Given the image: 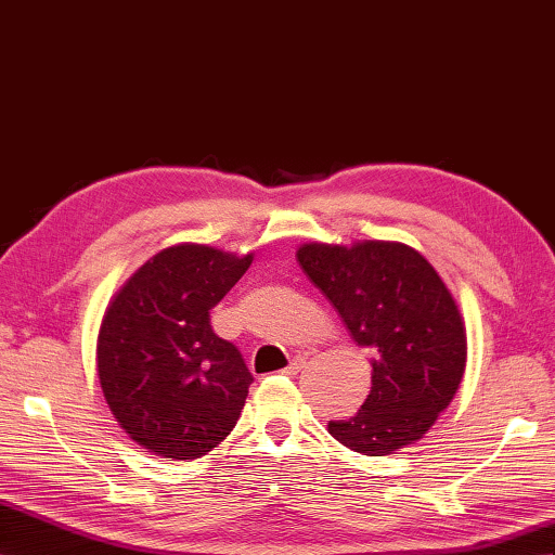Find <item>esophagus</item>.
<instances>
[{"label": "esophagus", "mask_w": 555, "mask_h": 555, "mask_svg": "<svg viewBox=\"0 0 555 555\" xmlns=\"http://www.w3.org/2000/svg\"><path fill=\"white\" fill-rule=\"evenodd\" d=\"M304 366H306V357H304V354H298V357H294V359H292V362L287 364V369H284V371H287L289 376H296V373L301 371Z\"/></svg>", "instance_id": "34e87169"}]
</instances>
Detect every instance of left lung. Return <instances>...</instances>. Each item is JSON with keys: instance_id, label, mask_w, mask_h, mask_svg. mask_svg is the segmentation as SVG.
<instances>
[{"instance_id": "left-lung-1", "label": "left lung", "mask_w": 555, "mask_h": 555, "mask_svg": "<svg viewBox=\"0 0 555 555\" xmlns=\"http://www.w3.org/2000/svg\"><path fill=\"white\" fill-rule=\"evenodd\" d=\"M296 259L371 354L366 401L354 415L328 421V434L369 457L421 441L467 366V332L451 289L403 243H306Z\"/></svg>"}]
</instances>
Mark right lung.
<instances>
[{
    "instance_id": "obj_1",
    "label": "right lung",
    "mask_w": 555,
    "mask_h": 555,
    "mask_svg": "<svg viewBox=\"0 0 555 555\" xmlns=\"http://www.w3.org/2000/svg\"><path fill=\"white\" fill-rule=\"evenodd\" d=\"M254 254L182 243L144 261L102 314L95 364L116 423L149 453L207 455L229 437L251 385L241 352L209 326Z\"/></svg>"
}]
</instances>
